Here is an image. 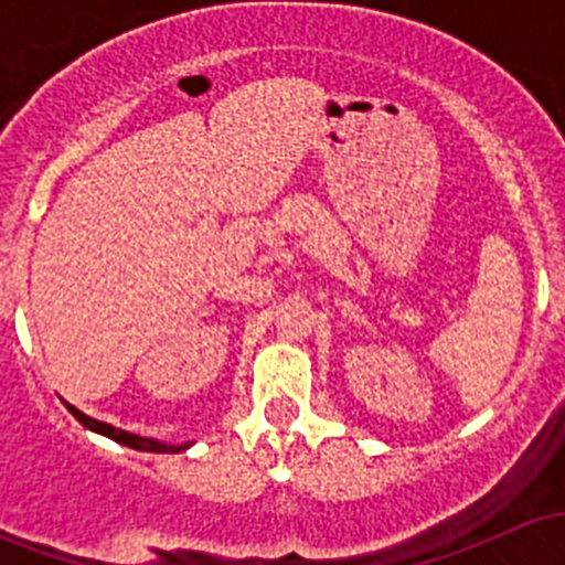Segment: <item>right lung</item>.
<instances>
[{"label": "right lung", "mask_w": 565, "mask_h": 565, "mask_svg": "<svg viewBox=\"0 0 565 565\" xmlns=\"http://www.w3.org/2000/svg\"><path fill=\"white\" fill-rule=\"evenodd\" d=\"M65 407L71 409L73 418L78 420L82 426H87L89 431H98V435L108 437V440L119 443V446H128V448H136V451H150V454H180V451H188V448L193 446V443H180V446H172V443H161V440H152V437H139V435H130V431L125 429H117V426L111 424H104V420H95L89 418V415H84L82 409H76L73 404L65 402Z\"/></svg>", "instance_id": "right-lung-1"}]
</instances>
